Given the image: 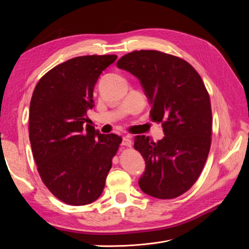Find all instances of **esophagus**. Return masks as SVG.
Segmentation results:
<instances>
[{
	"mask_svg": "<svg viewBox=\"0 0 249 249\" xmlns=\"http://www.w3.org/2000/svg\"><path fill=\"white\" fill-rule=\"evenodd\" d=\"M122 143H123V145H124V146H129V147L132 146V140L127 136L123 138V142Z\"/></svg>",
	"mask_w": 249,
	"mask_h": 249,
	"instance_id": "obj_1",
	"label": "esophagus"
}]
</instances>
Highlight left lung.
<instances>
[{"label": "left lung", "mask_w": 249, "mask_h": 249, "mask_svg": "<svg viewBox=\"0 0 249 249\" xmlns=\"http://www.w3.org/2000/svg\"><path fill=\"white\" fill-rule=\"evenodd\" d=\"M116 65L140 81L150 117L165 135L157 142L135 136L145 161L140 189L156 198L178 197L196 182L210 152L212 110L205 84L185 60L159 51H134Z\"/></svg>", "instance_id": "left-lung-1"}]
</instances>
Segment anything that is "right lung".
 I'll list each match as a JSON object with an SVG mask.
<instances>
[{"label": "right lung", "mask_w": 249, "mask_h": 249, "mask_svg": "<svg viewBox=\"0 0 249 249\" xmlns=\"http://www.w3.org/2000/svg\"><path fill=\"white\" fill-rule=\"evenodd\" d=\"M116 55L81 56L48 71L34 89L29 138L39 176L61 201L84 206L102 194L123 139L86 124L93 89Z\"/></svg>", "instance_id": "1"}]
</instances>
